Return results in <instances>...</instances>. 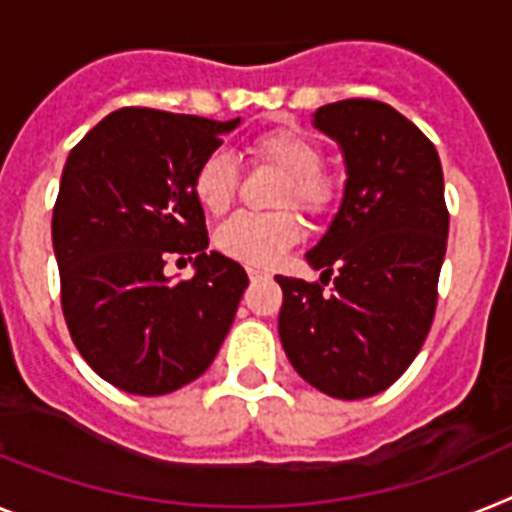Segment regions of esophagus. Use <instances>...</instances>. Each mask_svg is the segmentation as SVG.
Here are the masks:
<instances>
[{
    "label": "esophagus",
    "instance_id": "obj_1",
    "mask_svg": "<svg viewBox=\"0 0 512 512\" xmlns=\"http://www.w3.org/2000/svg\"><path fill=\"white\" fill-rule=\"evenodd\" d=\"M247 273H249V281H263V278L270 276V273H265V270L260 268H247Z\"/></svg>",
    "mask_w": 512,
    "mask_h": 512
}]
</instances>
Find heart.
Segmentation results:
<instances>
[{
  "instance_id": "heart-1",
  "label": "heart",
  "mask_w": 512,
  "mask_h": 512,
  "mask_svg": "<svg viewBox=\"0 0 512 512\" xmlns=\"http://www.w3.org/2000/svg\"><path fill=\"white\" fill-rule=\"evenodd\" d=\"M249 156L255 163H263L283 174V184L276 197L278 208L294 205L312 218L328 216L330 210L336 208V184L320 171L325 153L320 143L304 132H263L249 143ZM236 187H239L236 161L221 150L205 156L192 174V195L197 205L213 216L229 208ZM299 239H302V221L289 210L270 213V216L239 213L221 223L216 231V247L223 255L249 268H270Z\"/></svg>"
}]
</instances>
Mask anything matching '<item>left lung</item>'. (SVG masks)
<instances>
[{
  "label": "left lung",
  "instance_id": "left-lung-1",
  "mask_svg": "<svg viewBox=\"0 0 512 512\" xmlns=\"http://www.w3.org/2000/svg\"><path fill=\"white\" fill-rule=\"evenodd\" d=\"M315 127L341 145L346 190L307 252L320 281L276 276L278 336L312 388L356 401L390 388L422 349L450 216L435 145L393 106L328 103L315 111Z\"/></svg>",
  "mask_w": 512,
  "mask_h": 512
}]
</instances>
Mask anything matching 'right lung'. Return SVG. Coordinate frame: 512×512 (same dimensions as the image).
<instances>
[{
    "label": "right lung",
    "instance_id": "1",
    "mask_svg": "<svg viewBox=\"0 0 512 512\" xmlns=\"http://www.w3.org/2000/svg\"><path fill=\"white\" fill-rule=\"evenodd\" d=\"M236 124L127 106L64 163L51 218L64 320L90 369L124 393L197 380L234 322L249 278L208 252L192 174ZM171 254L193 260L190 282L162 273Z\"/></svg>",
    "mask_w": 512,
    "mask_h": 512
}]
</instances>
